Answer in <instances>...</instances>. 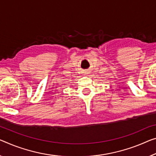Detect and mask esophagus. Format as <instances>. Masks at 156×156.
I'll list each match as a JSON object with an SVG mask.
<instances>
[{
	"label": "esophagus",
	"instance_id": "obj_1",
	"mask_svg": "<svg viewBox=\"0 0 156 156\" xmlns=\"http://www.w3.org/2000/svg\"><path fill=\"white\" fill-rule=\"evenodd\" d=\"M83 75H88V74L90 73V72L88 70H86V71L83 72Z\"/></svg>",
	"mask_w": 156,
	"mask_h": 156
}]
</instances>
